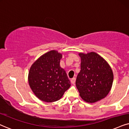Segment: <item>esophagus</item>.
<instances>
[{
    "label": "esophagus",
    "mask_w": 129,
    "mask_h": 129,
    "mask_svg": "<svg viewBox=\"0 0 129 129\" xmlns=\"http://www.w3.org/2000/svg\"><path fill=\"white\" fill-rule=\"evenodd\" d=\"M76 78H75V77H73V79H71V83L73 84H74L75 82H76Z\"/></svg>",
    "instance_id": "1"
}]
</instances>
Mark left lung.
I'll use <instances>...</instances> for the list:
<instances>
[{"instance_id":"left-lung-1","label":"left lung","mask_w":129,"mask_h":129,"mask_svg":"<svg viewBox=\"0 0 129 129\" xmlns=\"http://www.w3.org/2000/svg\"><path fill=\"white\" fill-rule=\"evenodd\" d=\"M81 70L76 81L81 98L94 103L107 96L111 89L113 73L107 61L95 52L80 53Z\"/></svg>"}]
</instances>
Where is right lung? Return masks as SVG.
Returning a JSON list of instances; mask_svg holds the SVG:
<instances>
[{"label": "right lung", "mask_w": 129, "mask_h": 129, "mask_svg": "<svg viewBox=\"0 0 129 129\" xmlns=\"http://www.w3.org/2000/svg\"><path fill=\"white\" fill-rule=\"evenodd\" d=\"M61 58V53L50 50L35 62L29 71V85L44 102L59 100L71 86L66 71L60 67Z\"/></svg>", "instance_id": "1"}]
</instances>
